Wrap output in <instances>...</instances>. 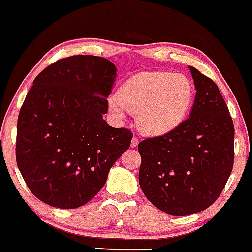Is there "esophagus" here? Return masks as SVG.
Here are the masks:
<instances>
[{"mask_svg":"<svg viewBox=\"0 0 252 252\" xmlns=\"http://www.w3.org/2000/svg\"><path fill=\"white\" fill-rule=\"evenodd\" d=\"M139 145V140L135 138V136H134V138L132 139V142H130V147H132V148H134V147H136Z\"/></svg>","mask_w":252,"mask_h":252,"instance_id":"obj_1","label":"esophagus"}]
</instances>
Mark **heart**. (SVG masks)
Returning a JSON list of instances; mask_svg holds the SVG:
<instances>
[{
    "instance_id": "obj_1",
    "label": "heart",
    "mask_w": 252,
    "mask_h": 252,
    "mask_svg": "<svg viewBox=\"0 0 252 252\" xmlns=\"http://www.w3.org/2000/svg\"><path fill=\"white\" fill-rule=\"evenodd\" d=\"M193 98V87L184 75L153 71L130 78L119 94H110L107 107L119 120L129 111L143 134L163 136L185 122Z\"/></svg>"
}]
</instances>
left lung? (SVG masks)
<instances>
[{
	"instance_id": "1",
	"label": "left lung",
	"mask_w": 252,
	"mask_h": 252,
	"mask_svg": "<svg viewBox=\"0 0 252 252\" xmlns=\"http://www.w3.org/2000/svg\"><path fill=\"white\" fill-rule=\"evenodd\" d=\"M195 93L189 118L163 136L139 143V184L155 207L190 215L219 198L234 164V124L211 78L189 66Z\"/></svg>"
}]
</instances>
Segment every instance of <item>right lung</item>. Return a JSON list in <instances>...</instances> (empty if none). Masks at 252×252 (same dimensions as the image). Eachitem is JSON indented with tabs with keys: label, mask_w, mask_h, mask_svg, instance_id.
I'll return each mask as SVG.
<instances>
[{
	"label": "right lung",
	"mask_w": 252,
	"mask_h": 252,
	"mask_svg": "<svg viewBox=\"0 0 252 252\" xmlns=\"http://www.w3.org/2000/svg\"><path fill=\"white\" fill-rule=\"evenodd\" d=\"M117 68L94 55H74L34 78L17 122L16 161L30 191L45 204L86 205L129 148L133 134L103 116Z\"/></svg>",
	"instance_id": "obj_1"
}]
</instances>
